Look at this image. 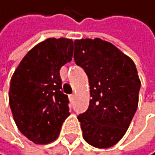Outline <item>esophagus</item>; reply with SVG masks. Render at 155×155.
<instances>
[{
	"instance_id": "esophagus-1",
	"label": "esophagus",
	"mask_w": 155,
	"mask_h": 155,
	"mask_svg": "<svg viewBox=\"0 0 155 155\" xmlns=\"http://www.w3.org/2000/svg\"><path fill=\"white\" fill-rule=\"evenodd\" d=\"M75 97H76V94H75V93L71 94V95H70V100H71V101H73V100L75 99Z\"/></svg>"
}]
</instances>
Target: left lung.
Returning <instances> with one entry per match:
<instances>
[{"instance_id": "8db88e82", "label": "left lung", "mask_w": 155, "mask_h": 155, "mask_svg": "<svg viewBox=\"0 0 155 155\" xmlns=\"http://www.w3.org/2000/svg\"><path fill=\"white\" fill-rule=\"evenodd\" d=\"M74 60L90 85L88 110L78 115L83 138L97 148L110 147L128 130L138 108L141 80L134 61L100 38L74 41Z\"/></svg>"}]
</instances>
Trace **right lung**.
Masks as SVG:
<instances>
[{
    "mask_svg": "<svg viewBox=\"0 0 155 155\" xmlns=\"http://www.w3.org/2000/svg\"><path fill=\"white\" fill-rule=\"evenodd\" d=\"M73 41L48 38L26 54L10 79L8 100L18 130L36 145L58 139L70 115L59 70L72 60Z\"/></svg>",
    "mask_w": 155,
    "mask_h": 155,
    "instance_id": "1",
    "label": "right lung"
}]
</instances>
